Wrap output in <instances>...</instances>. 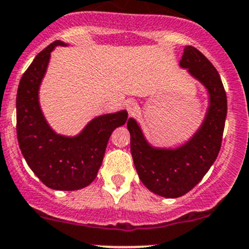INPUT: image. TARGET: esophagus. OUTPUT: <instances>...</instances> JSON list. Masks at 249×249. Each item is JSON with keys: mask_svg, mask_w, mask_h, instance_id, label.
<instances>
[{"mask_svg": "<svg viewBox=\"0 0 249 249\" xmlns=\"http://www.w3.org/2000/svg\"><path fill=\"white\" fill-rule=\"evenodd\" d=\"M137 107H139V105H137V102L135 100H127L126 104H125V108H126L129 114H134L136 112Z\"/></svg>", "mask_w": 249, "mask_h": 249, "instance_id": "esophagus-1", "label": "esophagus"}]
</instances>
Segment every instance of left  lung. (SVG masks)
<instances>
[{
	"instance_id": "8db88e82",
	"label": "left lung",
	"mask_w": 249,
	"mask_h": 249,
	"mask_svg": "<svg viewBox=\"0 0 249 249\" xmlns=\"http://www.w3.org/2000/svg\"><path fill=\"white\" fill-rule=\"evenodd\" d=\"M179 65L202 83L210 95L206 117L194 136L176 149L154 148L144 139L136 120H127L131 155L141 182L154 194L171 199L190 192L215 161L228 112L219 73L201 52L187 46Z\"/></svg>"
}]
</instances>
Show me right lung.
Returning a JSON list of instances; mask_svg holds the SVG:
<instances>
[{
    "mask_svg": "<svg viewBox=\"0 0 249 249\" xmlns=\"http://www.w3.org/2000/svg\"><path fill=\"white\" fill-rule=\"evenodd\" d=\"M66 46L55 41L34 59L20 79L17 92V136L30 169L48 188L78 190L96 178L113 130L125 124L126 110L94 118L79 135L55 134L43 117L38 90L50 53Z\"/></svg>",
    "mask_w": 249,
    "mask_h": 249,
    "instance_id": "1",
    "label": "right lung"
}]
</instances>
